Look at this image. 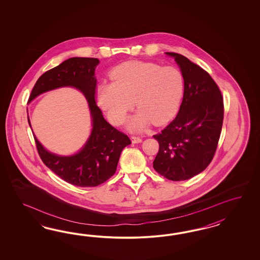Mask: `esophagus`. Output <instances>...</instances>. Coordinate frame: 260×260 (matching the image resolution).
<instances>
[{
  "label": "esophagus",
  "instance_id": "1",
  "mask_svg": "<svg viewBox=\"0 0 260 260\" xmlns=\"http://www.w3.org/2000/svg\"><path fill=\"white\" fill-rule=\"evenodd\" d=\"M132 141L134 144H138V143H141L142 138L140 136H132Z\"/></svg>",
  "mask_w": 260,
  "mask_h": 260
}]
</instances>
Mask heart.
I'll use <instances>...</instances> for the list:
<instances>
[{"label": "heart", "instance_id": "obj_1", "mask_svg": "<svg viewBox=\"0 0 260 260\" xmlns=\"http://www.w3.org/2000/svg\"><path fill=\"white\" fill-rule=\"evenodd\" d=\"M112 78L98 87V103L113 124L124 121L134 103L139 110L129 121L132 131H141L150 121L162 125L179 108L184 77L176 68L133 61L117 67Z\"/></svg>", "mask_w": 260, "mask_h": 260}]
</instances>
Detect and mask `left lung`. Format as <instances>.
I'll return each instance as SVG.
<instances>
[{"label":"left lung","instance_id":"8db88e82","mask_svg":"<svg viewBox=\"0 0 260 260\" xmlns=\"http://www.w3.org/2000/svg\"><path fill=\"white\" fill-rule=\"evenodd\" d=\"M179 66L184 94L176 117L160 134L153 169L173 181L187 180L212 162L220 137L224 105L220 89L210 74L185 56L166 52Z\"/></svg>","mask_w":260,"mask_h":260}]
</instances>
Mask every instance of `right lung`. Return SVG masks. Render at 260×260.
<instances>
[{
	"instance_id": "1",
	"label": "right lung",
	"mask_w": 260,
	"mask_h": 260,
	"mask_svg": "<svg viewBox=\"0 0 260 260\" xmlns=\"http://www.w3.org/2000/svg\"><path fill=\"white\" fill-rule=\"evenodd\" d=\"M97 58L73 57L46 71L37 80L28 102L41 93L62 87H76L87 98L92 119V131L78 153L59 156L47 151L34 136L36 148L44 164L70 184L78 187H96L110 179L116 172L121 151L132 144L126 134L109 124L96 105L95 68ZM28 124L30 122L28 118Z\"/></svg>"
}]
</instances>
